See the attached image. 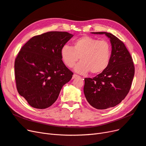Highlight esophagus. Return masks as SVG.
<instances>
[{
  "label": "esophagus",
  "instance_id": "obj_1",
  "mask_svg": "<svg viewBox=\"0 0 146 146\" xmlns=\"http://www.w3.org/2000/svg\"><path fill=\"white\" fill-rule=\"evenodd\" d=\"M79 77H80V76H78V75H77V74H74L73 75L72 79H76V78H79Z\"/></svg>",
  "mask_w": 146,
  "mask_h": 146
}]
</instances>
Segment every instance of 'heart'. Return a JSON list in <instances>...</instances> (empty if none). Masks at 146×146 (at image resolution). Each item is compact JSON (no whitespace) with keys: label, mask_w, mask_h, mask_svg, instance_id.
I'll list each match as a JSON object with an SVG mask.
<instances>
[{"label":"heart","mask_w":146,"mask_h":146,"mask_svg":"<svg viewBox=\"0 0 146 146\" xmlns=\"http://www.w3.org/2000/svg\"><path fill=\"white\" fill-rule=\"evenodd\" d=\"M111 47L106 40H98L89 36H83L74 40L72 47L64 45L61 49L63 62L70 68L74 67L79 58L80 62L74 70L85 74L90 71L93 74L104 72L109 66Z\"/></svg>","instance_id":"b5f03b06"}]
</instances>
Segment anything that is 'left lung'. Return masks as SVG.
<instances>
[{
	"instance_id": "1",
	"label": "left lung",
	"mask_w": 146,
	"mask_h": 146,
	"mask_svg": "<svg viewBox=\"0 0 146 146\" xmlns=\"http://www.w3.org/2000/svg\"><path fill=\"white\" fill-rule=\"evenodd\" d=\"M112 46L109 66L93 78H85L84 92L90 105L98 110L114 107L125 98L131 89L135 74L132 58L125 44L115 35L105 32Z\"/></svg>"
}]
</instances>
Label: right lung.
<instances>
[{"instance_id":"obj_1","label":"right lung","mask_w":146,"mask_h":146,"mask_svg":"<svg viewBox=\"0 0 146 146\" xmlns=\"http://www.w3.org/2000/svg\"><path fill=\"white\" fill-rule=\"evenodd\" d=\"M73 36L51 31L34 36L21 48L14 63L16 87L32 107L46 109L55 103L73 72L62 60L61 49Z\"/></svg>"}]
</instances>
